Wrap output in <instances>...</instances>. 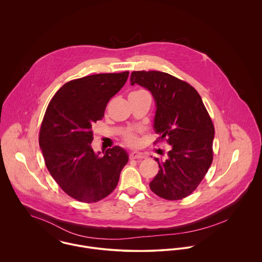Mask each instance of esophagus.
<instances>
[{
  "label": "esophagus",
  "mask_w": 262,
  "mask_h": 262,
  "mask_svg": "<svg viewBox=\"0 0 262 262\" xmlns=\"http://www.w3.org/2000/svg\"><path fill=\"white\" fill-rule=\"evenodd\" d=\"M130 158L131 159H144L146 158V155L142 152H138V151H132L130 153Z\"/></svg>",
  "instance_id": "esophagus-1"
}]
</instances>
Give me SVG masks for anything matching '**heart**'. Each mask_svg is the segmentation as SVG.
<instances>
[{"label": "heart", "mask_w": 262, "mask_h": 262, "mask_svg": "<svg viewBox=\"0 0 262 262\" xmlns=\"http://www.w3.org/2000/svg\"><path fill=\"white\" fill-rule=\"evenodd\" d=\"M125 140H126V142H127L128 144H130V145H136V144L138 143L137 137H136L134 134H132V133L127 134V135L125 136Z\"/></svg>", "instance_id": "obj_1"}]
</instances>
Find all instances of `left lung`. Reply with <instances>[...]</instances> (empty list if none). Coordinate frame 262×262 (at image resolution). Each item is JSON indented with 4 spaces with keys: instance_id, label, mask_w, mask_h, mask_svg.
<instances>
[{
    "instance_id": "left-lung-1",
    "label": "left lung",
    "mask_w": 262,
    "mask_h": 262,
    "mask_svg": "<svg viewBox=\"0 0 262 262\" xmlns=\"http://www.w3.org/2000/svg\"><path fill=\"white\" fill-rule=\"evenodd\" d=\"M131 85L148 90L155 102L153 129L159 140L170 145L165 160L155 158L158 173L151 190L174 201L190 194L200 185L213 161L214 125L199 93L186 81L166 73L133 72Z\"/></svg>"
}]
</instances>
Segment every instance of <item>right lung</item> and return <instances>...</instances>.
<instances>
[{
  "label": "right lung",
  "mask_w": 262,
  "mask_h": 262,
  "mask_svg": "<svg viewBox=\"0 0 262 262\" xmlns=\"http://www.w3.org/2000/svg\"><path fill=\"white\" fill-rule=\"evenodd\" d=\"M128 75L99 74L71 80L46 109L39 134L46 167L62 190L79 202L96 203L109 195L128 162L127 151L120 146L100 156L91 145L92 125L102 120Z\"/></svg>",
  "instance_id": "right-lung-1"
}]
</instances>
